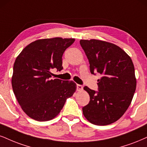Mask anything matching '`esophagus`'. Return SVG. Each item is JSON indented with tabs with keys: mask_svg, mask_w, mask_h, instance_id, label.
<instances>
[{
	"mask_svg": "<svg viewBox=\"0 0 147 147\" xmlns=\"http://www.w3.org/2000/svg\"><path fill=\"white\" fill-rule=\"evenodd\" d=\"M82 89H83V86H82V85L77 84V90L80 91V90H82Z\"/></svg>",
	"mask_w": 147,
	"mask_h": 147,
	"instance_id": "34e87169",
	"label": "esophagus"
}]
</instances>
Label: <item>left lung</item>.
<instances>
[{
    "mask_svg": "<svg viewBox=\"0 0 147 147\" xmlns=\"http://www.w3.org/2000/svg\"><path fill=\"white\" fill-rule=\"evenodd\" d=\"M80 43L88 59L90 73L102 76L97 80L98 91L84 87L90 101L82 108L83 115L94 125L111 124L124 115L134 95L136 79L133 62L123 50L112 43L81 39Z\"/></svg>",
    "mask_w": 147,
    "mask_h": 147,
    "instance_id": "8db88e82",
    "label": "left lung"
}]
</instances>
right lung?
Wrapping results in <instances>:
<instances>
[{
  "label": "right lung",
  "instance_id": "obj_1",
  "mask_svg": "<svg viewBox=\"0 0 147 147\" xmlns=\"http://www.w3.org/2000/svg\"><path fill=\"white\" fill-rule=\"evenodd\" d=\"M74 41L61 37L38 39L25 47L16 58L13 90L23 111L34 120L53 119L75 93V82L52 80L50 72L54 68L63 69V54Z\"/></svg>",
  "mask_w": 147,
  "mask_h": 147
}]
</instances>
